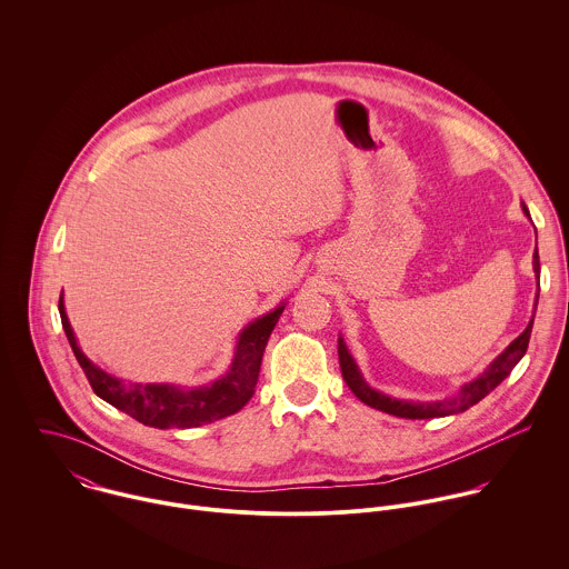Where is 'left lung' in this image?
<instances>
[{
	"label": "left lung",
	"mask_w": 569,
	"mask_h": 569,
	"mask_svg": "<svg viewBox=\"0 0 569 569\" xmlns=\"http://www.w3.org/2000/svg\"><path fill=\"white\" fill-rule=\"evenodd\" d=\"M523 212L530 217L526 203H523ZM532 267H535V276H537V284H539L541 264H539V251H537V247H535V253H532ZM537 302H539V293H537V300H535V311H537ZM532 322H535V318L530 320V325L526 326V330L488 366L487 370H485L478 379L465 383L456 397L442 399V401H431V403L399 401V399H392V397H388V395H383V392L372 390V388L363 381V377H361V372H359V368H357V363H355L352 355L348 352V348H346V343H343L341 337H339V346H337L339 366H341V375H343L346 386H348V388L352 390V395H355L361 403H366V406L381 409V411L392 413V416H399V418H411V420H413V418L453 416V413L467 411L469 407L480 403L487 395H490V392L512 372V368L521 361V357H523L526 350H528V341H530V332H532Z\"/></svg>",
	"instance_id": "8db88e82"
}]
</instances>
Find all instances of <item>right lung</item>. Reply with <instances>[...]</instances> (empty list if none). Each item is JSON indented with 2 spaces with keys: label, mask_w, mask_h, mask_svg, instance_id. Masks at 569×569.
Wrapping results in <instances>:
<instances>
[{
  "label": "right lung",
  "mask_w": 569,
  "mask_h": 569,
  "mask_svg": "<svg viewBox=\"0 0 569 569\" xmlns=\"http://www.w3.org/2000/svg\"><path fill=\"white\" fill-rule=\"evenodd\" d=\"M282 311H284V302L276 307L271 313L244 326L237 341L232 366L221 379H217L210 386L186 390L168 383H147V386L127 383L122 379L107 375L98 366H93L77 343L74 330L66 313L63 293L59 298V313H61L63 330L68 335V341L74 350L77 361L81 363L91 390L109 406L129 413L142 425L158 427V429L201 427L243 409L244 403L253 397L264 346L269 341L273 326L278 325Z\"/></svg>",
  "instance_id": "add662e5"
}]
</instances>
